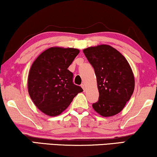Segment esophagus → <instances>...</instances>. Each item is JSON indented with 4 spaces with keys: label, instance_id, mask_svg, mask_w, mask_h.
<instances>
[{
    "label": "esophagus",
    "instance_id": "esophagus-1",
    "mask_svg": "<svg viewBox=\"0 0 157 157\" xmlns=\"http://www.w3.org/2000/svg\"><path fill=\"white\" fill-rule=\"evenodd\" d=\"M81 87H82V89H83V91H85V84L84 83H82V84L81 85Z\"/></svg>",
    "mask_w": 157,
    "mask_h": 157
}]
</instances>
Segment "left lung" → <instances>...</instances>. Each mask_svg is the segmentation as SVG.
<instances>
[{
    "instance_id": "obj_1",
    "label": "left lung",
    "mask_w": 157,
    "mask_h": 157,
    "mask_svg": "<svg viewBox=\"0 0 157 157\" xmlns=\"http://www.w3.org/2000/svg\"><path fill=\"white\" fill-rule=\"evenodd\" d=\"M83 51L95 71L99 93L98 101L92 106L103 117L117 114L134 90L129 64L121 53L109 45L89 47Z\"/></svg>"
}]
</instances>
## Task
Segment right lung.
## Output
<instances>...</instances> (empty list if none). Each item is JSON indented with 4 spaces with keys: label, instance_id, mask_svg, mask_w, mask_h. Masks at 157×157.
Wrapping results in <instances>:
<instances>
[{
    "label": "right lung",
    "instance_id": "1",
    "mask_svg": "<svg viewBox=\"0 0 157 157\" xmlns=\"http://www.w3.org/2000/svg\"><path fill=\"white\" fill-rule=\"evenodd\" d=\"M79 50L52 47L44 51L32 64L28 89L34 104L51 117L61 113L82 88L73 82L74 74L68 70Z\"/></svg>",
    "mask_w": 157,
    "mask_h": 157
}]
</instances>
